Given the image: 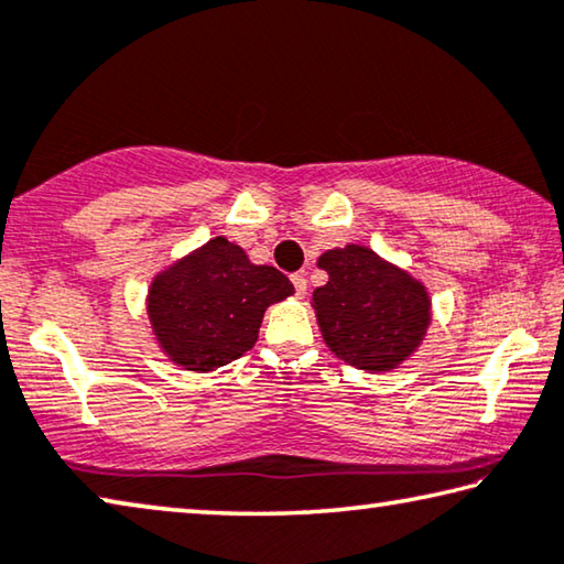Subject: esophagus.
Listing matches in <instances>:
<instances>
[{"label": "esophagus", "mask_w": 564, "mask_h": 564, "mask_svg": "<svg viewBox=\"0 0 564 564\" xmlns=\"http://www.w3.org/2000/svg\"><path fill=\"white\" fill-rule=\"evenodd\" d=\"M291 281H293V289H296V296H301V299L306 296V289H308L306 275H303V273H293Z\"/></svg>", "instance_id": "34e87169"}]
</instances>
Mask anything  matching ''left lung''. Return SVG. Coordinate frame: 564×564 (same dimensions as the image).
I'll return each mask as SVG.
<instances>
[{
	"instance_id": "8db88e82",
	"label": "left lung",
	"mask_w": 564,
	"mask_h": 564,
	"mask_svg": "<svg viewBox=\"0 0 564 564\" xmlns=\"http://www.w3.org/2000/svg\"><path fill=\"white\" fill-rule=\"evenodd\" d=\"M328 283L314 291L316 318L338 359L364 371H389L422 344L429 326L424 285L364 246L326 250Z\"/></svg>"
}]
</instances>
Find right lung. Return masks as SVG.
<instances>
[{
  "instance_id": "obj_1",
  "label": "right lung",
  "mask_w": 564,
  "mask_h": 564,
  "mask_svg": "<svg viewBox=\"0 0 564 564\" xmlns=\"http://www.w3.org/2000/svg\"><path fill=\"white\" fill-rule=\"evenodd\" d=\"M291 293L279 268L253 265L243 248L213 238L158 275L148 314L170 359L210 371L253 348L265 308Z\"/></svg>"
}]
</instances>
